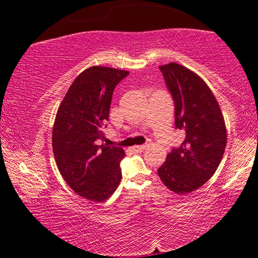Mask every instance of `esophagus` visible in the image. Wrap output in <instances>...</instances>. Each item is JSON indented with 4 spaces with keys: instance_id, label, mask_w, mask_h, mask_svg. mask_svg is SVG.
<instances>
[{
    "instance_id": "1",
    "label": "esophagus",
    "mask_w": 258,
    "mask_h": 258,
    "mask_svg": "<svg viewBox=\"0 0 258 258\" xmlns=\"http://www.w3.org/2000/svg\"><path fill=\"white\" fill-rule=\"evenodd\" d=\"M150 146V142H147L146 145H141V146H135L134 148H133V150L134 151H137V152H142L143 150L145 149H147L148 147Z\"/></svg>"
}]
</instances>
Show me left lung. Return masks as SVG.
<instances>
[{"label":"left lung","instance_id":"1","mask_svg":"<svg viewBox=\"0 0 258 258\" xmlns=\"http://www.w3.org/2000/svg\"><path fill=\"white\" fill-rule=\"evenodd\" d=\"M159 69L174 100L175 127L185 138L167 155L158 175L169 190L184 195L216 172L226 146L225 123L211 89L197 74L175 62Z\"/></svg>","mask_w":258,"mask_h":258}]
</instances>
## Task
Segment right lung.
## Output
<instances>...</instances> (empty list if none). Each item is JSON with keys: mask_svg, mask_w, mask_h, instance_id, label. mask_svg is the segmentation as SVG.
I'll return each mask as SVG.
<instances>
[{"mask_svg": "<svg viewBox=\"0 0 258 258\" xmlns=\"http://www.w3.org/2000/svg\"><path fill=\"white\" fill-rule=\"evenodd\" d=\"M120 69L93 66L78 75L56 112L52 148L63 180L81 197L101 203L118 186L119 147L98 146L103 140L102 126L109 118L112 92L128 75Z\"/></svg>", "mask_w": 258, "mask_h": 258, "instance_id": "obj_1", "label": "right lung"}]
</instances>
